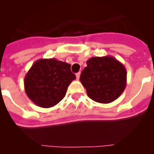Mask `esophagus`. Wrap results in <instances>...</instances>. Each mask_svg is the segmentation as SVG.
Listing matches in <instances>:
<instances>
[{"mask_svg":"<svg viewBox=\"0 0 154 154\" xmlns=\"http://www.w3.org/2000/svg\"><path fill=\"white\" fill-rule=\"evenodd\" d=\"M80 74L81 73L80 72H78V73H76V79H77V80L79 79V77H80Z\"/></svg>","mask_w":154,"mask_h":154,"instance_id":"1","label":"esophagus"}]
</instances>
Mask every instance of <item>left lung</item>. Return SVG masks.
<instances>
[{
	"label": "left lung",
	"instance_id": "1",
	"mask_svg": "<svg viewBox=\"0 0 154 154\" xmlns=\"http://www.w3.org/2000/svg\"><path fill=\"white\" fill-rule=\"evenodd\" d=\"M86 64L79 80L91 99L99 103H109L123 93L127 72L116 58L110 55L92 57Z\"/></svg>",
	"mask_w": 154,
	"mask_h": 154
}]
</instances>
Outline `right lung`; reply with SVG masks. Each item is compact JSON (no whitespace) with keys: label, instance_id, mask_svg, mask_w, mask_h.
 <instances>
[{"label":"right lung","instance_id":"obj_1","mask_svg":"<svg viewBox=\"0 0 154 154\" xmlns=\"http://www.w3.org/2000/svg\"><path fill=\"white\" fill-rule=\"evenodd\" d=\"M75 75L71 65L55 58H41L32 65L24 77V90L38 106L50 108L65 97Z\"/></svg>","mask_w":154,"mask_h":154}]
</instances>
